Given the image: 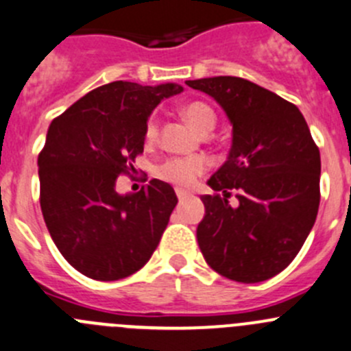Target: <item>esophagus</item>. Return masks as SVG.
<instances>
[{
	"label": "esophagus",
	"mask_w": 351,
	"mask_h": 351,
	"mask_svg": "<svg viewBox=\"0 0 351 351\" xmlns=\"http://www.w3.org/2000/svg\"><path fill=\"white\" fill-rule=\"evenodd\" d=\"M189 195H190V192H186V190L176 189V197H178V200H185Z\"/></svg>",
	"instance_id": "obj_1"
}]
</instances>
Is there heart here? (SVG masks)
<instances>
[{"label":"heart","mask_w":351,"mask_h":351,"mask_svg":"<svg viewBox=\"0 0 351 351\" xmlns=\"http://www.w3.org/2000/svg\"><path fill=\"white\" fill-rule=\"evenodd\" d=\"M183 118L186 123L197 130L199 134L206 135L216 125V113L213 108L206 103H190L182 110ZM145 137L147 141H154L158 137V120L154 117L149 120L145 127ZM207 169V161L202 156H190V158H173L162 162L158 168V176L165 182L173 183L176 186H190L195 183V180Z\"/></svg>","instance_id":"obj_1"}]
</instances>
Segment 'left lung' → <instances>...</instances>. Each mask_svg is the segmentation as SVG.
I'll return each mask as SVG.
<instances>
[{
    "mask_svg": "<svg viewBox=\"0 0 351 351\" xmlns=\"http://www.w3.org/2000/svg\"><path fill=\"white\" fill-rule=\"evenodd\" d=\"M186 85L213 97L233 127L228 159L207 180L217 193L200 197V252L228 280H269L297 257L317 217L319 147L300 110L254 82L209 77Z\"/></svg>",
    "mask_w": 351,
    "mask_h": 351,
    "instance_id": "8db88e82",
    "label": "left lung"
}]
</instances>
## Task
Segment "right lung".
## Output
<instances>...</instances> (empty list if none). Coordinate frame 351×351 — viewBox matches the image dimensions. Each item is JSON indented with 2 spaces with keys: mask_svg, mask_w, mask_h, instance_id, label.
I'll return each instance as SVG.
<instances>
[{
  "mask_svg": "<svg viewBox=\"0 0 351 351\" xmlns=\"http://www.w3.org/2000/svg\"><path fill=\"white\" fill-rule=\"evenodd\" d=\"M182 90L117 80L51 121L37 159L40 210L58 250L84 276L123 280L158 247L178 202L173 186L154 178L121 195L117 182L135 171L154 108Z\"/></svg>",
  "mask_w": 351,
  "mask_h": 351,
  "instance_id": "obj_1",
  "label": "right lung"
}]
</instances>
